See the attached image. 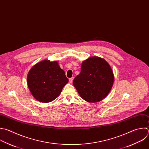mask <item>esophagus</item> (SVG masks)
<instances>
[{
    "mask_svg": "<svg viewBox=\"0 0 149 149\" xmlns=\"http://www.w3.org/2000/svg\"><path fill=\"white\" fill-rule=\"evenodd\" d=\"M73 80H74V77H72V78H70V79H69V82H70V83H72V82L73 81Z\"/></svg>",
    "mask_w": 149,
    "mask_h": 149,
    "instance_id": "34e87169",
    "label": "esophagus"
}]
</instances>
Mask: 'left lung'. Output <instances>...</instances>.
<instances>
[{
	"instance_id": "obj_1",
	"label": "left lung",
	"mask_w": 149,
	"mask_h": 149,
	"mask_svg": "<svg viewBox=\"0 0 149 149\" xmlns=\"http://www.w3.org/2000/svg\"><path fill=\"white\" fill-rule=\"evenodd\" d=\"M114 82V74L104 58L93 56L84 60L81 72L73 81L79 96L88 102H100L109 94Z\"/></svg>"
}]
</instances>
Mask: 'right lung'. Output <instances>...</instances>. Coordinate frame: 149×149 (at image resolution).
<instances>
[{"instance_id": "1", "label": "right lung", "mask_w": 149, "mask_h": 149, "mask_svg": "<svg viewBox=\"0 0 149 149\" xmlns=\"http://www.w3.org/2000/svg\"><path fill=\"white\" fill-rule=\"evenodd\" d=\"M27 82L31 95L36 100L48 103L59 96L63 87L68 82V79L57 61L44 60L30 69Z\"/></svg>"}]
</instances>
